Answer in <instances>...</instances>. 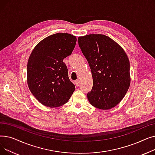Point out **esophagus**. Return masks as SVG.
<instances>
[{"mask_svg": "<svg viewBox=\"0 0 155 155\" xmlns=\"http://www.w3.org/2000/svg\"><path fill=\"white\" fill-rule=\"evenodd\" d=\"M75 84L77 87H78V85H79V80H75Z\"/></svg>", "mask_w": 155, "mask_h": 155, "instance_id": "obj_1", "label": "esophagus"}]
</instances>
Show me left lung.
I'll use <instances>...</instances> for the list:
<instances>
[{"label": "left lung", "mask_w": 155, "mask_h": 155, "mask_svg": "<svg viewBox=\"0 0 155 155\" xmlns=\"http://www.w3.org/2000/svg\"><path fill=\"white\" fill-rule=\"evenodd\" d=\"M78 45L90 66L93 78L88 100L94 107L108 110L122 101L131 83L128 57L119 45L100 34L78 38Z\"/></svg>", "instance_id": "1"}]
</instances>
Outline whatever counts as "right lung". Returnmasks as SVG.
Listing matches in <instances>:
<instances>
[{"instance_id":"1","label":"right lung","mask_w":155,"mask_h":155,"mask_svg":"<svg viewBox=\"0 0 155 155\" xmlns=\"http://www.w3.org/2000/svg\"><path fill=\"white\" fill-rule=\"evenodd\" d=\"M76 42L75 36L56 33L41 41L30 54L28 85L36 99L46 107L66 104L75 91L63 59L71 54Z\"/></svg>"}]
</instances>
